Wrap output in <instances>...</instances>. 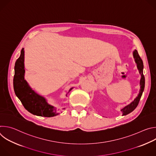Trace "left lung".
<instances>
[{
    "mask_svg": "<svg viewBox=\"0 0 156 156\" xmlns=\"http://www.w3.org/2000/svg\"><path fill=\"white\" fill-rule=\"evenodd\" d=\"M133 56H134V58H135V62L137 64L138 69L139 70L140 73L141 74V78L140 80V85H141V90L140 91V94H138V96L134 100V101H133L130 104L125 106L123 108H122L121 110L123 112V115H126L131 112H133L134 110L136 107L138 106L139 102L140 101V99L141 98L142 94L144 91V85H145V78L143 75V60L141 58L140 56L139 55L138 51L136 50H135L134 52H133Z\"/></svg>",
    "mask_w": 156,
    "mask_h": 156,
    "instance_id": "8db88e82",
    "label": "left lung"
}]
</instances>
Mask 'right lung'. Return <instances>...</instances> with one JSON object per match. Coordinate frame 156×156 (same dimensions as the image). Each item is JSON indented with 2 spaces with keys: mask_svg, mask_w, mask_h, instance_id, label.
Listing matches in <instances>:
<instances>
[{
  "mask_svg": "<svg viewBox=\"0 0 156 156\" xmlns=\"http://www.w3.org/2000/svg\"><path fill=\"white\" fill-rule=\"evenodd\" d=\"M24 49L21 51V55L15 64L13 88L16 96L20 100L24 107L33 115L51 117L57 115L56 108L49 105L43 97L36 94L29 86L25 80ZM72 90L71 88L70 91Z\"/></svg>",
  "mask_w": 156,
  "mask_h": 156,
  "instance_id": "right-lung-1",
  "label": "right lung"
}]
</instances>
